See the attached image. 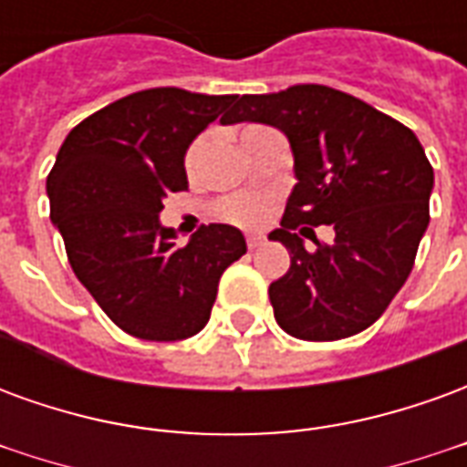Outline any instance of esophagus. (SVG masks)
<instances>
[{"mask_svg": "<svg viewBox=\"0 0 467 467\" xmlns=\"http://www.w3.org/2000/svg\"><path fill=\"white\" fill-rule=\"evenodd\" d=\"M265 243V237L260 233H250L247 234V247H250V250H254V247H260V244Z\"/></svg>", "mask_w": 467, "mask_h": 467, "instance_id": "34e87169", "label": "esophagus"}]
</instances>
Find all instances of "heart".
I'll list each match as a JSON object with an SVG mask.
<instances>
[{"instance_id": "heart-1", "label": "heart", "mask_w": 467, "mask_h": 467, "mask_svg": "<svg viewBox=\"0 0 467 467\" xmlns=\"http://www.w3.org/2000/svg\"><path fill=\"white\" fill-rule=\"evenodd\" d=\"M250 130H254V127H250ZM244 132H247V130H244ZM200 144L202 142H197L192 150H190L187 162H192L194 154L200 150ZM217 213H220V217H224L227 223L253 227V224H260L265 220L267 204H265V200H260V197H254V194H234V197H227V200L220 202Z\"/></svg>"}]
</instances>
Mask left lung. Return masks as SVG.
Here are the masks:
<instances>
[{
  "label": "left lung",
  "mask_w": 467,
  "mask_h": 467,
  "mask_svg": "<svg viewBox=\"0 0 467 467\" xmlns=\"http://www.w3.org/2000/svg\"><path fill=\"white\" fill-rule=\"evenodd\" d=\"M270 124L293 150L295 187L270 240L290 270L270 285L285 333L327 343L370 327L398 295L431 223L432 167L412 130L358 97L293 85L234 97L223 124ZM333 223L336 240L304 250L300 234Z\"/></svg>",
  "instance_id": "1"
}]
</instances>
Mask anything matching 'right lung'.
I'll return each instance as SVG.
<instances>
[{
	"label": "right lung",
	"instance_id": "1",
	"mask_svg": "<svg viewBox=\"0 0 467 467\" xmlns=\"http://www.w3.org/2000/svg\"><path fill=\"white\" fill-rule=\"evenodd\" d=\"M237 95L154 87L77 124L47 177L52 223L77 280L124 333L174 343L202 330L223 273L247 253L233 224H204L187 244L160 223L187 187L184 154Z\"/></svg>",
	"mask_w": 467,
	"mask_h": 467
}]
</instances>
